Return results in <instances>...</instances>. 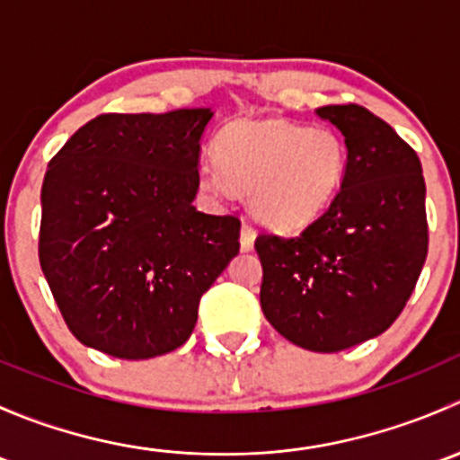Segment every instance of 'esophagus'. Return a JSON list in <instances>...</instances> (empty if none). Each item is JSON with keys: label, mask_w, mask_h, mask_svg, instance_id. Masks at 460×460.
I'll list each match as a JSON object with an SVG mask.
<instances>
[{"label": "esophagus", "mask_w": 460, "mask_h": 460, "mask_svg": "<svg viewBox=\"0 0 460 460\" xmlns=\"http://www.w3.org/2000/svg\"><path fill=\"white\" fill-rule=\"evenodd\" d=\"M253 243H256V231L249 222H243V229H240V247H243V252H252Z\"/></svg>", "instance_id": "obj_1"}]
</instances>
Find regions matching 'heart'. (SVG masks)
Segmentation results:
<instances>
[{
  "mask_svg": "<svg viewBox=\"0 0 460 460\" xmlns=\"http://www.w3.org/2000/svg\"><path fill=\"white\" fill-rule=\"evenodd\" d=\"M347 144L332 127L287 119H235L213 142L216 166H204V189L247 193L249 208L276 231H300L336 200L347 171Z\"/></svg>",
  "mask_w": 460,
  "mask_h": 460,
  "instance_id": "b5f03b06",
  "label": "heart"
}]
</instances>
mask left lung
I'll use <instances>...</instances> for the list:
<instances>
[{"instance_id": "1", "label": "left lung", "mask_w": 460, "mask_h": 460, "mask_svg": "<svg viewBox=\"0 0 460 460\" xmlns=\"http://www.w3.org/2000/svg\"><path fill=\"white\" fill-rule=\"evenodd\" d=\"M316 115L341 128L347 171L332 207L296 238L260 234V305L280 336L309 351H342L401 316L428 258L419 155L365 106Z\"/></svg>"}]
</instances>
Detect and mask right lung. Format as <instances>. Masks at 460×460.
Returning a JSON list of instances; mask_svg holds the SVG:
<instances>
[{
  "instance_id": "1",
  "label": "right lung",
  "mask_w": 460,
  "mask_h": 460,
  "mask_svg": "<svg viewBox=\"0 0 460 460\" xmlns=\"http://www.w3.org/2000/svg\"><path fill=\"white\" fill-rule=\"evenodd\" d=\"M213 113H104L41 184L40 264L73 336L144 360L189 341L204 291L240 252V217L193 207Z\"/></svg>"
}]
</instances>
